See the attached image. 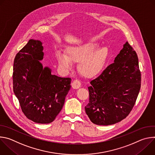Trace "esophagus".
Masks as SVG:
<instances>
[{
  "mask_svg": "<svg viewBox=\"0 0 155 155\" xmlns=\"http://www.w3.org/2000/svg\"><path fill=\"white\" fill-rule=\"evenodd\" d=\"M81 82L78 80H74L72 83V87L74 88V89H78L79 87H81Z\"/></svg>",
  "mask_w": 155,
  "mask_h": 155,
  "instance_id": "esophagus-1",
  "label": "esophagus"
}]
</instances>
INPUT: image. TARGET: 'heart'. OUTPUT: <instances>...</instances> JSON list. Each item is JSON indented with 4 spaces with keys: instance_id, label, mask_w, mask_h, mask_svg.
Wrapping results in <instances>:
<instances>
[{
    "instance_id": "heart-1",
    "label": "heart",
    "mask_w": 155,
    "mask_h": 155,
    "mask_svg": "<svg viewBox=\"0 0 155 155\" xmlns=\"http://www.w3.org/2000/svg\"><path fill=\"white\" fill-rule=\"evenodd\" d=\"M97 47L95 42L70 46L66 48L65 53L58 51L56 58L59 65L65 69L71 68L72 62H78L80 74L86 78H92L102 72L109 56L107 47Z\"/></svg>"
}]
</instances>
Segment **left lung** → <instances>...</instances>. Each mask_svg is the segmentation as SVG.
<instances>
[{"label": "left lung", "instance_id": "left-lung-1", "mask_svg": "<svg viewBox=\"0 0 155 155\" xmlns=\"http://www.w3.org/2000/svg\"><path fill=\"white\" fill-rule=\"evenodd\" d=\"M90 84L85 112L91 122L103 126L114 124L129 114L139 93L141 74L137 53L127 41L114 63Z\"/></svg>", "mask_w": 155, "mask_h": 155}]
</instances>
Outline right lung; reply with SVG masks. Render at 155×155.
<instances>
[{"label":"right lung","mask_w":155,"mask_h":155,"mask_svg":"<svg viewBox=\"0 0 155 155\" xmlns=\"http://www.w3.org/2000/svg\"><path fill=\"white\" fill-rule=\"evenodd\" d=\"M41 41L31 39L16 55L13 64V91L25 116L32 121L48 124L54 120L71 89V78L51 74L43 67Z\"/></svg>","instance_id":"add662e5"}]
</instances>
